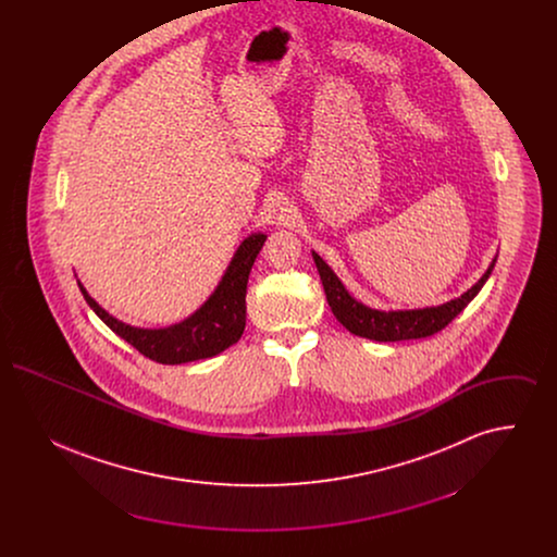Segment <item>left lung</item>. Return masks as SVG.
<instances>
[{
    "instance_id": "1",
    "label": "left lung",
    "mask_w": 557,
    "mask_h": 557,
    "mask_svg": "<svg viewBox=\"0 0 557 557\" xmlns=\"http://www.w3.org/2000/svg\"><path fill=\"white\" fill-rule=\"evenodd\" d=\"M313 261L318 267L325 298L334 318L338 319L350 334L370 338L375 343H398V341L428 338L441 332L445 325H449L450 321L474 300L478 292L482 290L493 267L497 263V257L491 261V265L486 267V271L472 288H468L461 296L453 298L449 302H443L436 307H424V309H397V311H380L359 302L355 296H350V292L346 290L345 284L338 280L332 267L327 265L315 250H313Z\"/></svg>"
}]
</instances>
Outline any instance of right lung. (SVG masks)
I'll return each mask as SVG.
<instances>
[{
	"instance_id": "obj_1",
	"label": "right lung",
	"mask_w": 557,
	"mask_h": 557,
	"mask_svg": "<svg viewBox=\"0 0 557 557\" xmlns=\"http://www.w3.org/2000/svg\"><path fill=\"white\" fill-rule=\"evenodd\" d=\"M265 239L267 234L263 232H255L242 239L211 296L191 315L166 327L129 325L102 309L96 298H91V294L85 290L81 280H77V284L94 313L144 357L164 366L209 359L236 345L244 332L248 275Z\"/></svg>"
}]
</instances>
